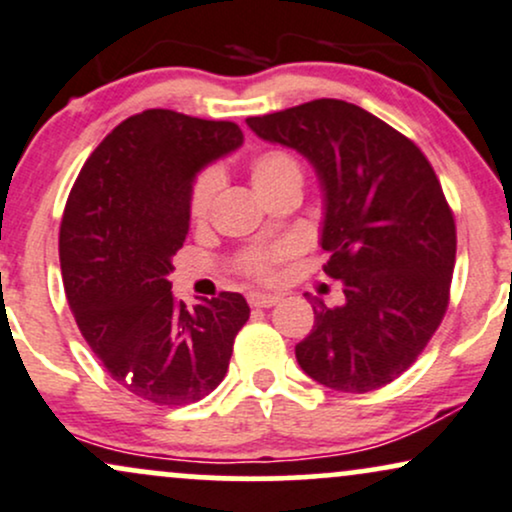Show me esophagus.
<instances>
[{"mask_svg": "<svg viewBox=\"0 0 512 512\" xmlns=\"http://www.w3.org/2000/svg\"><path fill=\"white\" fill-rule=\"evenodd\" d=\"M278 302H280L278 294H263V292L249 294V304L256 306V309H268V306H275Z\"/></svg>", "mask_w": 512, "mask_h": 512, "instance_id": "obj_1", "label": "esophagus"}]
</instances>
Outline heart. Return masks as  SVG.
Returning <instances> with one entry per match:
<instances>
[{
  "label": "heart",
  "instance_id": "heart-1",
  "mask_svg": "<svg viewBox=\"0 0 512 512\" xmlns=\"http://www.w3.org/2000/svg\"><path fill=\"white\" fill-rule=\"evenodd\" d=\"M249 177L251 186L258 198L275 194L282 189H302V165H299L294 155L287 150H263L254 160L249 162ZM215 189H218V177L213 172H206L198 177L191 191V218L203 220L208 215L210 203H213ZM287 254L285 246H275V249H254L244 256V270L258 278H266L270 268L282 261Z\"/></svg>",
  "mask_w": 512,
  "mask_h": 512
}]
</instances>
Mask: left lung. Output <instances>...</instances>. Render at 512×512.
<instances>
[{
	"label": "left lung",
	"instance_id": "left-lung-1",
	"mask_svg": "<svg viewBox=\"0 0 512 512\" xmlns=\"http://www.w3.org/2000/svg\"><path fill=\"white\" fill-rule=\"evenodd\" d=\"M297 150L323 194L326 273L345 304L314 299V328L294 347L306 376L369 393L412 366L441 326L455 268V220L434 167L410 138L345 100L321 98L246 119Z\"/></svg>",
	"mask_w": 512,
	"mask_h": 512
}]
</instances>
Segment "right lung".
Returning a JSON list of instances; mask_svg holds the SVG:
<instances>
[{
    "label": "right lung",
    "instance_id": "1",
    "mask_svg": "<svg viewBox=\"0 0 512 512\" xmlns=\"http://www.w3.org/2000/svg\"><path fill=\"white\" fill-rule=\"evenodd\" d=\"M242 143L232 122L146 110L107 134L66 201L59 263L78 330L114 381L155 405L218 388L249 321L239 292L189 309L167 280L198 172Z\"/></svg>",
    "mask_w": 512,
    "mask_h": 512
}]
</instances>
